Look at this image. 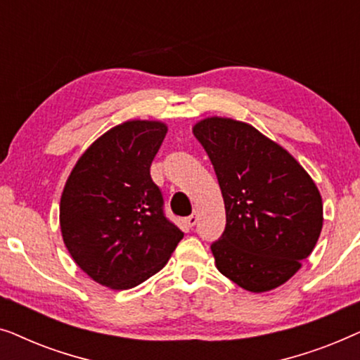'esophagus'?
I'll return each instance as SVG.
<instances>
[{
  "instance_id": "esophagus-1",
  "label": "esophagus",
  "mask_w": 360,
  "mask_h": 360,
  "mask_svg": "<svg viewBox=\"0 0 360 360\" xmlns=\"http://www.w3.org/2000/svg\"><path fill=\"white\" fill-rule=\"evenodd\" d=\"M196 221H198V216L190 214V216H186V218H185V224L188 226V228H193V226L196 224Z\"/></svg>"
}]
</instances>
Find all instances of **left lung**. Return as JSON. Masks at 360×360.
<instances>
[{
  "instance_id": "1",
  "label": "left lung",
  "mask_w": 360,
  "mask_h": 360,
  "mask_svg": "<svg viewBox=\"0 0 360 360\" xmlns=\"http://www.w3.org/2000/svg\"><path fill=\"white\" fill-rule=\"evenodd\" d=\"M218 176L226 228L211 244L216 267L249 292L277 288L313 252L321 195L283 147L245 122L208 117L193 127Z\"/></svg>"
}]
</instances>
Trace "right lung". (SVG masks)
Masks as SVG:
<instances>
[{"label":"right lung","instance_id":"1","mask_svg":"<svg viewBox=\"0 0 360 360\" xmlns=\"http://www.w3.org/2000/svg\"><path fill=\"white\" fill-rule=\"evenodd\" d=\"M165 134L159 121L112 127L78 159L63 188V243L78 267L105 287H137L164 267L184 238L150 176Z\"/></svg>","mask_w":360,"mask_h":360}]
</instances>
